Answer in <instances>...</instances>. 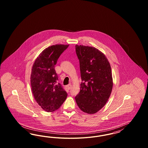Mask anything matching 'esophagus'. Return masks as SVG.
Masks as SVG:
<instances>
[{
	"mask_svg": "<svg viewBox=\"0 0 148 148\" xmlns=\"http://www.w3.org/2000/svg\"><path fill=\"white\" fill-rule=\"evenodd\" d=\"M71 87H72V85L71 84H69L68 85H67V88L69 90V89H71Z\"/></svg>",
	"mask_w": 148,
	"mask_h": 148,
	"instance_id": "obj_1",
	"label": "esophagus"
}]
</instances>
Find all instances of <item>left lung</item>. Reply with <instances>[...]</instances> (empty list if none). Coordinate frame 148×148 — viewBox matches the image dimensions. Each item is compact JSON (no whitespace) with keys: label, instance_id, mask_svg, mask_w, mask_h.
Here are the masks:
<instances>
[{"label":"left lung","instance_id":"8db88e82","mask_svg":"<svg viewBox=\"0 0 148 148\" xmlns=\"http://www.w3.org/2000/svg\"><path fill=\"white\" fill-rule=\"evenodd\" d=\"M75 49L82 80L75 101L83 112L95 114L105 106L112 91L110 64L104 54L95 47L76 45Z\"/></svg>","mask_w":148,"mask_h":148}]
</instances>
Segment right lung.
Masks as SVG:
<instances>
[{"label":"right lung","mask_w":148,"mask_h":148,"mask_svg":"<svg viewBox=\"0 0 148 148\" xmlns=\"http://www.w3.org/2000/svg\"><path fill=\"white\" fill-rule=\"evenodd\" d=\"M69 44H56L42 50L33 64L30 75L32 90L36 103L44 110L53 112L58 109L67 97L60 83L55 65Z\"/></svg>","instance_id":"right-lung-1"}]
</instances>
